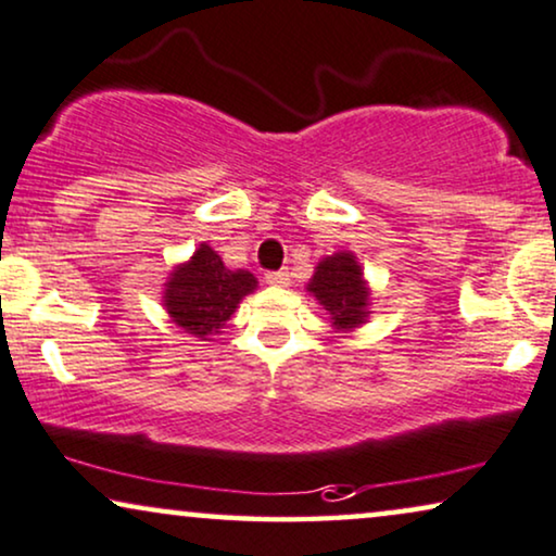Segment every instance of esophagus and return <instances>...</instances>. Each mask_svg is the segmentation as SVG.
I'll return each instance as SVG.
<instances>
[{
	"label": "esophagus",
	"mask_w": 556,
	"mask_h": 556,
	"mask_svg": "<svg viewBox=\"0 0 556 556\" xmlns=\"http://www.w3.org/2000/svg\"><path fill=\"white\" fill-rule=\"evenodd\" d=\"M265 283H270V286H278V288H283V286L291 283V276H288V270H276V273H268V276H265Z\"/></svg>",
	"instance_id": "esophagus-1"
}]
</instances>
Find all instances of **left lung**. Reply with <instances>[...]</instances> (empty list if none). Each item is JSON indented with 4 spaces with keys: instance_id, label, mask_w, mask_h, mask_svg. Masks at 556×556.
I'll use <instances>...</instances> for the list:
<instances>
[{
    "instance_id": "1",
    "label": "left lung",
    "mask_w": 556,
    "mask_h": 556,
    "mask_svg": "<svg viewBox=\"0 0 556 556\" xmlns=\"http://www.w3.org/2000/svg\"><path fill=\"white\" fill-rule=\"evenodd\" d=\"M306 291L327 308L334 329L352 331L370 316V288L357 257L348 250L321 257Z\"/></svg>"
}]
</instances>
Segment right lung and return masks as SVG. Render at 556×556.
Returning a JSON list of instances; mask_svg holds the SVG:
<instances>
[{
    "mask_svg": "<svg viewBox=\"0 0 556 556\" xmlns=\"http://www.w3.org/2000/svg\"><path fill=\"white\" fill-rule=\"evenodd\" d=\"M255 288L252 273L229 270L208 244H199L191 261L176 265L168 276L163 306L173 324L206 340L208 334H219L240 301Z\"/></svg>",
    "mask_w": 556,
    "mask_h": 556,
    "instance_id": "1",
    "label": "right lung"
}]
</instances>
